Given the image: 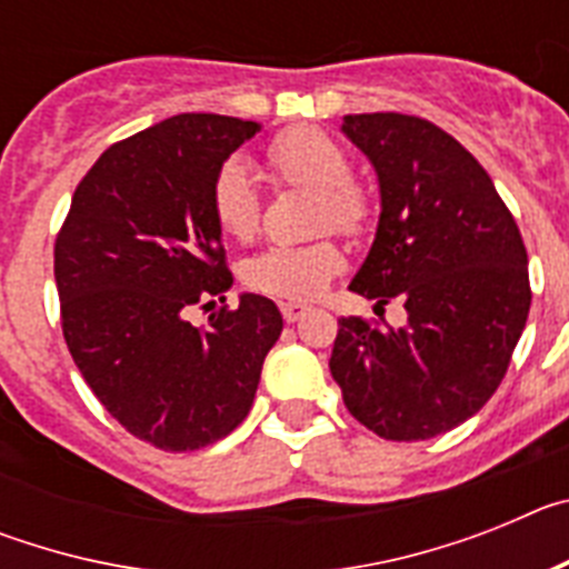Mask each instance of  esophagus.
<instances>
[{
  "label": "esophagus",
  "mask_w": 569,
  "mask_h": 569,
  "mask_svg": "<svg viewBox=\"0 0 569 569\" xmlns=\"http://www.w3.org/2000/svg\"><path fill=\"white\" fill-rule=\"evenodd\" d=\"M279 310H281V316H284V321H288V325H293V321H299L301 316L308 313V305H299V301H281Z\"/></svg>",
  "instance_id": "1"
}]
</instances>
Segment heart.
Segmentation results:
<instances>
[{
  "mask_svg": "<svg viewBox=\"0 0 569 569\" xmlns=\"http://www.w3.org/2000/svg\"><path fill=\"white\" fill-rule=\"evenodd\" d=\"M268 164L279 182L316 190V228H333L353 236L365 228L370 216L367 193L350 179L353 164L333 136L319 128H293L273 139L268 148ZM210 210L224 236L248 241L259 230L261 199L250 168L239 159L224 164L210 188ZM345 256L333 241L308 244H270L241 264V279L250 290L276 299L308 301L328 288Z\"/></svg>",
  "mask_w": 569,
  "mask_h": 569,
  "instance_id": "obj_1",
  "label": "heart"
}]
</instances>
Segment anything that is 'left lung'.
<instances>
[{"instance_id": "8db88e82", "label": "left lung", "mask_w": 569, "mask_h": 569, "mask_svg": "<svg viewBox=\"0 0 569 569\" xmlns=\"http://www.w3.org/2000/svg\"><path fill=\"white\" fill-rule=\"evenodd\" d=\"M341 133L379 179V224L350 290L405 301L401 328L339 319L330 373L347 410L390 441L476 416L501 385L530 313L516 219L472 153L433 122L356 113Z\"/></svg>"}]
</instances>
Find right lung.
Here are the masks:
<instances>
[{"mask_svg":"<svg viewBox=\"0 0 569 569\" xmlns=\"http://www.w3.org/2000/svg\"><path fill=\"white\" fill-rule=\"evenodd\" d=\"M259 122L179 113L116 142L79 182L57 239L62 330L79 373L124 430L159 450H199L233 433L281 336L273 301L188 321L233 284L210 188Z\"/></svg>","mask_w":569,"mask_h":569,"instance_id":"add662e5","label":"right lung"}]
</instances>
